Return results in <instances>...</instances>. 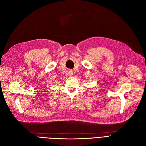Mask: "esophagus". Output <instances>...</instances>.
<instances>
[{
    "instance_id": "esophagus-1",
    "label": "esophagus",
    "mask_w": 146,
    "mask_h": 146,
    "mask_svg": "<svg viewBox=\"0 0 146 146\" xmlns=\"http://www.w3.org/2000/svg\"><path fill=\"white\" fill-rule=\"evenodd\" d=\"M67 74H68V75H69V76H72V75H73L72 71H71V70H69L68 72H67Z\"/></svg>"
}]
</instances>
